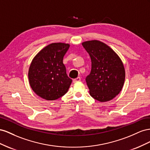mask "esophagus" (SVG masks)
<instances>
[{
	"label": "esophagus",
	"instance_id": "esophagus-1",
	"mask_svg": "<svg viewBox=\"0 0 150 150\" xmlns=\"http://www.w3.org/2000/svg\"><path fill=\"white\" fill-rule=\"evenodd\" d=\"M80 80H81L80 77H77V78H76V79L73 80V82L76 83V82H79V81H80Z\"/></svg>",
	"mask_w": 150,
	"mask_h": 150
}]
</instances>
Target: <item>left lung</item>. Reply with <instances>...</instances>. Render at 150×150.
I'll list each match as a JSON object with an SVG mask.
<instances>
[{"mask_svg":"<svg viewBox=\"0 0 150 150\" xmlns=\"http://www.w3.org/2000/svg\"><path fill=\"white\" fill-rule=\"evenodd\" d=\"M82 44L92 62L91 74L85 79L90 95L100 102L113 99L125 83V69L122 60L103 42L91 40Z\"/></svg>","mask_w":150,"mask_h":150,"instance_id":"8db88e82","label":"left lung"}]
</instances>
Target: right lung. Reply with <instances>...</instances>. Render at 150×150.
I'll return each instance as SVG.
<instances>
[{"instance_id": "obj_1", "label": "right lung", "mask_w": 150, "mask_h": 150, "mask_svg": "<svg viewBox=\"0 0 150 150\" xmlns=\"http://www.w3.org/2000/svg\"><path fill=\"white\" fill-rule=\"evenodd\" d=\"M70 45L53 42L45 46L34 57L29 66V85L36 95L54 100L67 92L72 80L67 76L63 63Z\"/></svg>"}]
</instances>
